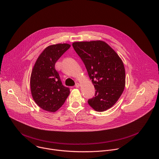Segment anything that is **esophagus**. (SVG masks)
Returning <instances> with one entry per match:
<instances>
[{"instance_id": "esophagus-1", "label": "esophagus", "mask_w": 159, "mask_h": 159, "mask_svg": "<svg viewBox=\"0 0 159 159\" xmlns=\"http://www.w3.org/2000/svg\"><path fill=\"white\" fill-rule=\"evenodd\" d=\"M79 86H80V84H79V83H76L75 85V87L76 88L79 87Z\"/></svg>"}]
</instances>
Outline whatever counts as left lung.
<instances>
[{
    "mask_svg": "<svg viewBox=\"0 0 159 159\" xmlns=\"http://www.w3.org/2000/svg\"><path fill=\"white\" fill-rule=\"evenodd\" d=\"M72 46L84 62L96 93L88 104L104 111L114 105L125 86V70L118 55L102 41L74 42Z\"/></svg>",
    "mask_w": 159,
    "mask_h": 159,
    "instance_id": "8db88e82",
    "label": "left lung"
}]
</instances>
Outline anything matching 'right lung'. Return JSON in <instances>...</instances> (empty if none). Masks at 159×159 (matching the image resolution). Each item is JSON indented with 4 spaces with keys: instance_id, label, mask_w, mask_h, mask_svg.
Listing matches in <instances>:
<instances>
[{
    "instance_id": "add662e5",
    "label": "right lung",
    "mask_w": 159,
    "mask_h": 159,
    "mask_svg": "<svg viewBox=\"0 0 159 159\" xmlns=\"http://www.w3.org/2000/svg\"><path fill=\"white\" fill-rule=\"evenodd\" d=\"M70 47L66 43L57 44L45 48L33 69L30 86L33 98L41 109L55 112L65 102L70 89L63 85L55 64Z\"/></svg>"
}]
</instances>
